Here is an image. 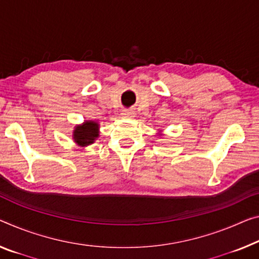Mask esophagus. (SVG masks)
Wrapping results in <instances>:
<instances>
[{
	"instance_id": "34e87169",
	"label": "esophagus",
	"mask_w": 259,
	"mask_h": 259,
	"mask_svg": "<svg viewBox=\"0 0 259 259\" xmlns=\"http://www.w3.org/2000/svg\"><path fill=\"white\" fill-rule=\"evenodd\" d=\"M122 116L126 118H132L134 116V112L132 110H124L122 111Z\"/></svg>"
}]
</instances>
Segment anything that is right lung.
I'll use <instances>...</instances> for the list:
<instances>
[{"instance_id":"add662e5","label":"right lung","mask_w":259,"mask_h":259,"mask_svg":"<svg viewBox=\"0 0 259 259\" xmlns=\"http://www.w3.org/2000/svg\"><path fill=\"white\" fill-rule=\"evenodd\" d=\"M98 137V124L95 121H85L84 125L77 126L74 132L75 142L79 146H87L93 143Z\"/></svg>"}]
</instances>
